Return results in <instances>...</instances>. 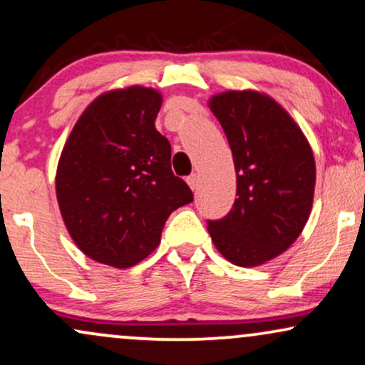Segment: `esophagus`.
Masks as SVG:
<instances>
[{"label":"esophagus","instance_id":"34e87169","mask_svg":"<svg viewBox=\"0 0 365 365\" xmlns=\"http://www.w3.org/2000/svg\"><path fill=\"white\" fill-rule=\"evenodd\" d=\"M187 183L192 190H197V187H199V177H197V175H190V177L187 178Z\"/></svg>","mask_w":365,"mask_h":365}]
</instances>
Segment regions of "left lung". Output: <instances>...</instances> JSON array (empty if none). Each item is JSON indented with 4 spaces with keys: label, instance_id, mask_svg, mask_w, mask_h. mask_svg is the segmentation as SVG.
Here are the masks:
<instances>
[{
    "label": "left lung",
    "instance_id": "obj_1",
    "mask_svg": "<svg viewBox=\"0 0 365 365\" xmlns=\"http://www.w3.org/2000/svg\"><path fill=\"white\" fill-rule=\"evenodd\" d=\"M207 104L232 149L238 195L207 232L232 264L261 266L284 252L311 216L312 148L290 113L264 92L225 91Z\"/></svg>",
    "mask_w": 365,
    "mask_h": 365
}]
</instances>
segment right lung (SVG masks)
Wrapping results in <instances>:
<instances>
[{
    "label": "right lung",
    "instance_id": "add662e5",
    "mask_svg": "<svg viewBox=\"0 0 365 365\" xmlns=\"http://www.w3.org/2000/svg\"><path fill=\"white\" fill-rule=\"evenodd\" d=\"M163 96L153 87L103 92L63 145L56 199L75 245L106 266H135L156 250L166 220L194 200L171 171V145L156 130Z\"/></svg>",
    "mask_w": 365,
    "mask_h": 365
}]
</instances>
